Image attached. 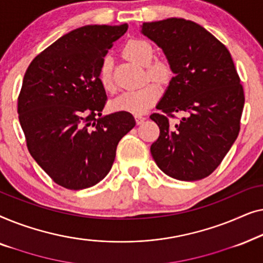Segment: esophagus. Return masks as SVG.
I'll return each mask as SVG.
<instances>
[{"instance_id": "1", "label": "esophagus", "mask_w": 263, "mask_h": 263, "mask_svg": "<svg viewBox=\"0 0 263 263\" xmlns=\"http://www.w3.org/2000/svg\"><path fill=\"white\" fill-rule=\"evenodd\" d=\"M135 120H136V123H138V124H141L142 122L146 120V116H145V115L138 114V115H135Z\"/></svg>"}]
</instances>
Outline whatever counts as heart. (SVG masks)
Masks as SVG:
<instances>
[{
	"mask_svg": "<svg viewBox=\"0 0 263 263\" xmlns=\"http://www.w3.org/2000/svg\"><path fill=\"white\" fill-rule=\"evenodd\" d=\"M124 53L127 55L128 59L145 67L152 63L154 56H156V52H154V49L151 45V43L143 41V39L129 41L124 48ZM148 75L149 78L156 79V80L164 79L167 75V67L161 62L153 63L148 68ZM99 81L106 91H112L115 87L109 59L104 61L102 66H100ZM159 96L160 91L157 86L146 85L140 88L130 89V91L122 93L121 96H118L116 99L112 100L111 109L134 115L143 114L157 102Z\"/></svg>",
	"mask_w": 263,
	"mask_h": 263,
	"instance_id": "heart-1",
	"label": "heart"
}]
</instances>
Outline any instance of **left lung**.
I'll use <instances>...</instances> for the list:
<instances>
[{
    "instance_id": "left-lung-1",
    "label": "left lung",
    "mask_w": 263,
    "mask_h": 263,
    "mask_svg": "<svg viewBox=\"0 0 263 263\" xmlns=\"http://www.w3.org/2000/svg\"><path fill=\"white\" fill-rule=\"evenodd\" d=\"M141 33L163 50L175 77L151 120L160 129L151 153L164 174L199 181L224 159L239 133L244 92L231 53L206 28L170 17L143 23ZM175 112L185 114L176 125Z\"/></svg>"
}]
</instances>
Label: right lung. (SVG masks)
Listing matches in <instances>:
<instances>
[{"label":"right lung","instance_id":"add662e5","mask_svg":"<svg viewBox=\"0 0 263 263\" xmlns=\"http://www.w3.org/2000/svg\"><path fill=\"white\" fill-rule=\"evenodd\" d=\"M128 25H86L39 53L25 73L17 114L27 148L63 188L81 190L109 174L120 140L135 127L129 112L102 116L99 69Z\"/></svg>","mask_w":263,"mask_h":263}]
</instances>
